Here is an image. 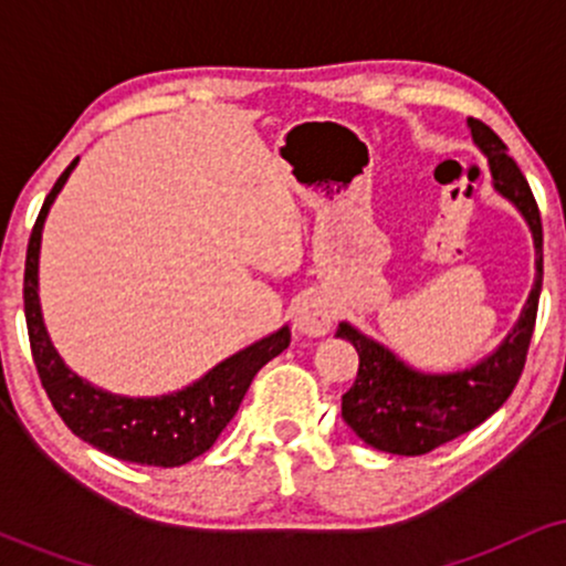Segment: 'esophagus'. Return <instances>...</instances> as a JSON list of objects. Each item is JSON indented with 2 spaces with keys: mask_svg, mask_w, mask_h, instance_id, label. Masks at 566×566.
Instances as JSON below:
<instances>
[{
  "mask_svg": "<svg viewBox=\"0 0 566 566\" xmlns=\"http://www.w3.org/2000/svg\"><path fill=\"white\" fill-rule=\"evenodd\" d=\"M292 324H295L297 333L322 337L329 333V324H333V308H329L327 297L322 295H305L303 301H297L292 308Z\"/></svg>",
  "mask_w": 566,
  "mask_h": 566,
  "instance_id": "obj_1",
  "label": "esophagus"
}]
</instances>
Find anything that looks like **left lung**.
Wrapping results in <instances>:
<instances>
[{"instance_id":"8db88e82","label":"left lung","mask_w":566,"mask_h":566,"mask_svg":"<svg viewBox=\"0 0 566 566\" xmlns=\"http://www.w3.org/2000/svg\"><path fill=\"white\" fill-rule=\"evenodd\" d=\"M473 143L486 154L492 184L505 199L516 205L530 223L537 250V276L530 301L518 316L516 327L500 343L495 354L476 367L450 375H426L407 367L373 337L340 322L337 337L354 343L359 350V373L354 386L343 394V420L356 437L380 452L426 454L447 441L463 437L484 423L503 407L518 378L535 329L537 301L543 287V223L537 201L518 165L505 151V143L484 125L469 119Z\"/></svg>"}]
</instances>
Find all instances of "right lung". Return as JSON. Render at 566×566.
<instances>
[{
	"mask_svg": "<svg viewBox=\"0 0 566 566\" xmlns=\"http://www.w3.org/2000/svg\"><path fill=\"white\" fill-rule=\"evenodd\" d=\"M76 161L80 159H74L63 170L53 191L44 199L34 231H31L29 252H25L23 308L39 380L63 423L95 450L112 454L116 460H127V463L175 469V465L199 458L201 452L216 444L220 431L237 415L258 369L269 365L274 356L290 346V327H282L279 333L252 343L212 367L205 378L165 396H148V399L116 396L90 386L80 375L71 373L44 329L36 295V271L44 218Z\"/></svg>",
	"mask_w": 566,
	"mask_h": 566,
	"instance_id": "right-lung-1",
	"label": "right lung"
}]
</instances>
